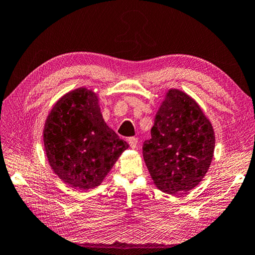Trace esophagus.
Here are the masks:
<instances>
[{
  "mask_svg": "<svg viewBox=\"0 0 255 255\" xmlns=\"http://www.w3.org/2000/svg\"><path fill=\"white\" fill-rule=\"evenodd\" d=\"M128 143H129V145H130L131 148H137L138 139L136 137H129L128 138Z\"/></svg>",
  "mask_w": 255,
  "mask_h": 255,
  "instance_id": "obj_1",
  "label": "esophagus"
}]
</instances>
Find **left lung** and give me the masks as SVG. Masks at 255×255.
Returning <instances> with one entry per match:
<instances>
[{
    "label": "left lung",
    "instance_id": "8db88e82",
    "mask_svg": "<svg viewBox=\"0 0 255 255\" xmlns=\"http://www.w3.org/2000/svg\"><path fill=\"white\" fill-rule=\"evenodd\" d=\"M150 135L143 156L155 185L171 195L197 187L215 149L214 128L199 105L180 90H169Z\"/></svg>",
    "mask_w": 255,
    "mask_h": 255
}]
</instances>
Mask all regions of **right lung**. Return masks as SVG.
<instances>
[{
    "label": "right lung",
    "mask_w": 255,
    "mask_h": 255,
    "mask_svg": "<svg viewBox=\"0 0 255 255\" xmlns=\"http://www.w3.org/2000/svg\"><path fill=\"white\" fill-rule=\"evenodd\" d=\"M44 145L58 178L80 190L100 185L129 146L107 126L97 94L85 88L55 103L45 123Z\"/></svg>",
    "instance_id": "right-lung-1"
}]
</instances>
